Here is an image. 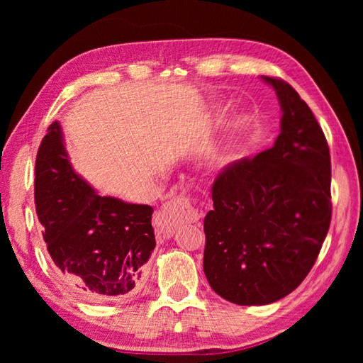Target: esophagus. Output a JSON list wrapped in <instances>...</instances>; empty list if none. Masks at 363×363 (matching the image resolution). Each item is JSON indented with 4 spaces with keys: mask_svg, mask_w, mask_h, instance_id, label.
Segmentation results:
<instances>
[{
    "mask_svg": "<svg viewBox=\"0 0 363 363\" xmlns=\"http://www.w3.org/2000/svg\"><path fill=\"white\" fill-rule=\"evenodd\" d=\"M201 218L200 211L192 205V200L189 196H174L168 203L162 206L155 218H153V225H155V232L158 240H167L171 238L174 233V227L177 223H196Z\"/></svg>",
    "mask_w": 363,
    "mask_h": 363,
    "instance_id": "obj_1",
    "label": "esophagus"
}]
</instances>
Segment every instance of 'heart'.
I'll list each match as a JSON object with an SVG mask.
<instances>
[{
    "mask_svg": "<svg viewBox=\"0 0 363 363\" xmlns=\"http://www.w3.org/2000/svg\"><path fill=\"white\" fill-rule=\"evenodd\" d=\"M237 145L235 140H233L232 136L225 138L218 143L216 145H213L210 152L206 153L205 158V168L208 171H224L230 167V164L237 160Z\"/></svg>",
    "mask_w": 363,
    "mask_h": 363,
    "instance_id": "b5f03b06",
    "label": "heart"
}]
</instances>
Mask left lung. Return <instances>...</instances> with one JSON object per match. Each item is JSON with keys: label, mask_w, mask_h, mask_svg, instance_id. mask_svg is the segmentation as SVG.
I'll use <instances>...</instances> for the list:
<instances>
[{"label": "left lung", "mask_w": 363, "mask_h": 363, "mask_svg": "<svg viewBox=\"0 0 363 363\" xmlns=\"http://www.w3.org/2000/svg\"><path fill=\"white\" fill-rule=\"evenodd\" d=\"M262 79L280 102L279 138L272 149L220 171L203 224L208 284L240 306L270 304L296 290L331 220V162L322 128L290 84Z\"/></svg>", "instance_id": "1"}]
</instances>
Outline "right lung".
Instances as JSON below:
<instances>
[{"label": "right lung", "instance_id": "add662e5", "mask_svg": "<svg viewBox=\"0 0 363 363\" xmlns=\"http://www.w3.org/2000/svg\"><path fill=\"white\" fill-rule=\"evenodd\" d=\"M35 206L49 256L67 284L91 301L138 290L155 248L153 208L97 194L73 171L57 121L36 155Z\"/></svg>", "mask_w": 363, "mask_h": 363}]
</instances>
